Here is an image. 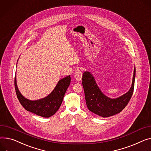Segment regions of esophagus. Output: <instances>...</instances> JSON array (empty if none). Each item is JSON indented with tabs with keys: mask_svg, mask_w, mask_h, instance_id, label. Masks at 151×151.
Listing matches in <instances>:
<instances>
[{
	"mask_svg": "<svg viewBox=\"0 0 151 151\" xmlns=\"http://www.w3.org/2000/svg\"><path fill=\"white\" fill-rule=\"evenodd\" d=\"M82 72L81 69H76L75 73H74V75H75V79L77 80V81H81V79H82Z\"/></svg>",
	"mask_w": 151,
	"mask_h": 151,
	"instance_id": "1",
	"label": "esophagus"
}]
</instances>
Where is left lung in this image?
I'll return each instance as SVG.
<instances>
[{
  "instance_id": "8db88e82",
  "label": "left lung",
  "mask_w": 151,
  "mask_h": 151,
  "mask_svg": "<svg viewBox=\"0 0 151 151\" xmlns=\"http://www.w3.org/2000/svg\"><path fill=\"white\" fill-rule=\"evenodd\" d=\"M135 78V68H134L132 86L130 90L119 98L111 99L102 93L91 73L88 72H84L82 83L87 108L90 111L103 117H109L121 112L127 106L133 95Z\"/></svg>"
}]
</instances>
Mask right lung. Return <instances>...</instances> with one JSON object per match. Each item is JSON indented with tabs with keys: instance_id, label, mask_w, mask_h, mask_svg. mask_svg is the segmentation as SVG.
I'll use <instances>...</instances> for the list:
<instances>
[{
	"instance_id": "obj_1",
	"label": "right lung",
	"mask_w": 151,
	"mask_h": 151,
	"mask_svg": "<svg viewBox=\"0 0 151 151\" xmlns=\"http://www.w3.org/2000/svg\"><path fill=\"white\" fill-rule=\"evenodd\" d=\"M70 81L71 78L70 75L59 80L51 93L47 97L36 101H30L21 95L17 86L16 77L14 86L19 101L25 110L37 115L48 118L53 115L60 107Z\"/></svg>"
}]
</instances>
